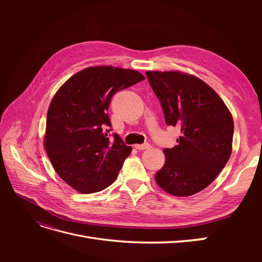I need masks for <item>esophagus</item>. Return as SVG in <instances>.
Returning a JSON list of instances; mask_svg holds the SVG:
<instances>
[{"label": "esophagus", "mask_w": 262, "mask_h": 262, "mask_svg": "<svg viewBox=\"0 0 262 262\" xmlns=\"http://www.w3.org/2000/svg\"><path fill=\"white\" fill-rule=\"evenodd\" d=\"M150 145L148 143H144V144H137L136 145V148L138 149H146V148H149Z\"/></svg>", "instance_id": "obj_1"}]
</instances>
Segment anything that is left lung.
<instances>
[{"label":"left lung","mask_w":262,"mask_h":262,"mask_svg":"<svg viewBox=\"0 0 262 262\" xmlns=\"http://www.w3.org/2000/svg\"><path fill=\"white\" fill-rule=\"evenodd\" d=\"M167 125L177 126V145L164 148L166 162L157 185L177 196L207 188L232 154L234 122L224 101L200 78L181 72L147 71Z\"/></svg>","instance_id":"8db88e82"}]
</instances>
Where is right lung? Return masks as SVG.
<instances>
[{
	"mask_svg": "<svg viewBox=\"0 0 262 262\" xmlns=\"http://www.w3.org/2000/svg\"><path fill=\"white\" fill-rule=\"evenodd\" d=\"M145 80L133 70L92 67L74 74L54 95L47 114L45 148L58 175L83 193L116 180L132 147L114 133L107 114L114 95Z\"/></svg>",
	"mask_w": 262,
	"mask_h": 262,
	"instance_id": "right-lung-1",
	"label": "right lung"
}]
</instances>
